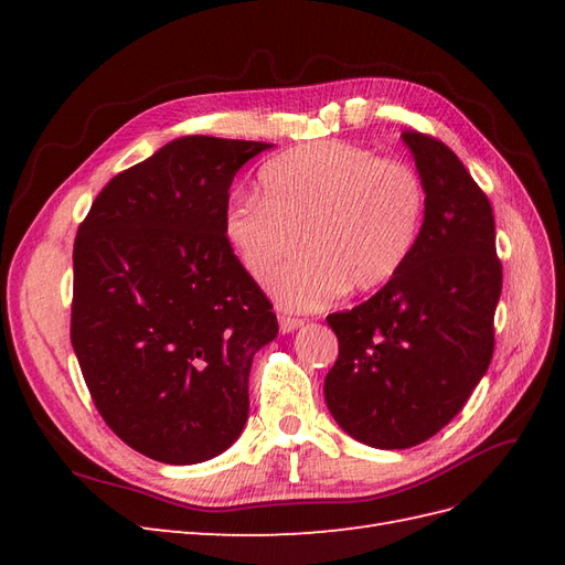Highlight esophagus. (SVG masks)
I'll return each mask as SVG.
<instances>
[{
  "mask_svg": "<svg viewBox=\"0 0 565 565\" xmlns=\"http://www.w3.org/2000/svg\"><path fill=\"white\" fill-rule=\"evenodd\" d=\"M278 322H280V330L287 332V334L303 328V320L301 318H292V316H278Z\"/></svg>",
  "mask_w": 565,
  "mask_h": 565,
  "instance_id": "1",
  "label": "esophagus"
}]
</instances>
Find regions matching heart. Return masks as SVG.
<instances>
[{"instance_id":"heart-1","label":"heart","mask_w":565,"mask_h":565,"mask_svg":"<svg viewBox=\"0 0 565 565\" xmlns=\"http://www.w3.org/2000/svg\"><path fill=\"white\" fill-rule=\"evenodd\" d=\"M262 195L235 193L224 233L254 280H266L299 245L270 292L292 311H313L341 292H367L403 270L413 256L426 191L413 167L382 160L349 141H313L268 160Z\"/></svg>"}]
</instances>
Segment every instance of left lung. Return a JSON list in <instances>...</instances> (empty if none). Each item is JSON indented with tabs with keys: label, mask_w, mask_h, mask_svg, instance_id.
Listing matches in <instances>:
<instances>
[{
	"label": "left lung",
	"mask_w": 565,
	"mask_h": 565,
	"mask_svg": "<svg viewBox=\"0 0 565 565\" xmlns=\"http://www.w3.org/2000/svg\"><path fill=\"white\" fill-rule=\"evenodd\" d=\"M426 191L417 247L396 278L328 316L339 358L324 403L351 438L403 450L436 436L483 380L502 292L490 200L434 136L401 134Z\"/></svg>",
	"instance_id": "obj_1"
}]
</instances>
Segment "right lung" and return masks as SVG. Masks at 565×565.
Masks as SVG:
<instances>
[{"mask_svg": "<svg viewBox=\"0 0 565 565\" xmlns=\"http://www.w3.org/2000/svg\"><path fill=\"white\" fill-rule=\"evenodd\" d=\"M259 141L181 136L94 200L73 249L71 339L94 405L129 448L198 465L249 413L273 306L224 233L228 188Z\"/></svg>", "mask_w": 565, "mask_h": 565, "instance_id": "1", "label": "right lung"}]
</instances>
